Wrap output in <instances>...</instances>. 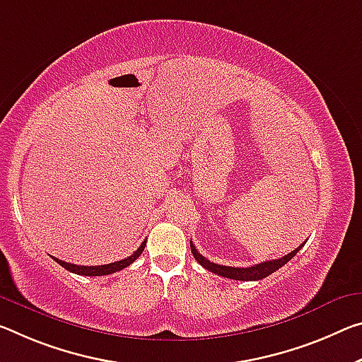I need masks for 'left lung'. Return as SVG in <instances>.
Segmentation results:
<instances>
[{
  "label": "left lung",
  "instance_id": "1",
  "mask_svg": "<svg viewBox=\"0 0 362 362\" xmlns=\"http://www.w3.org/2000/svg\"><path fill=\"white\" fill-rule=\"evenodd\" d=\"M303 246H305V243L298 246V248L291 251V253L285 255L284 257H280V259H272V261H266L261 264H255V266H251V267H230V266H221V264H216V262H211L209 259H206L203 255L198 253V250L194 248V245L190 242V248H192L194 259L202 264L204 269H208V271H211L212 274L222 275V277L233 279V280H245V282L266 279L267 275H271L272 272L279 271V269L285 266V264L288 262L291 257H293L298 251L303 248Z\"/></svg>",
  "mask_w": 362,
  "mask_h": 362
}]
</instances>
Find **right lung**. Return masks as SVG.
Returning <instances> with one entry per match:
<instances>
[{
    "label": "right lung",
    "instance_id": "1",
    "mask_svg": "<svg viewBox=\"0 0 362 362\" xmlns=\"http://www.w3.org/2000/svg\"><path fill=\"white\" fill-rule=\"evenodd\" d=\"M145 245H146V240L139 246V250H136L132 256L125 257V259H122V261L105 264V266H77V264H71V262L57 259V257H54V256H51V257H53V259L59 264V266L67 269L69 272H74L78 275H88V277H98V275H109V274H114L117 271H122V269L130 266V264L135 259H139V256L143 253V250H145Z\"/></svg>",
    "mask_w": 362,
    "mask_h": 362
}]
</instances>
